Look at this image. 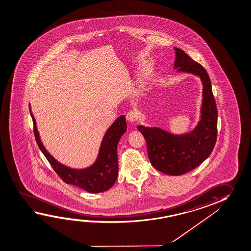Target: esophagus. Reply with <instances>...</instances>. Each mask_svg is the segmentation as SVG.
I'll use <instances>...</instances> for the list:
<instances>
[{
  "mask_svg": "<svg viewBox=\"0 0 251 251\" xmlns=\"http://www.w3.org/2000/svg\"><path fill=\"white\" fill-rule=\"evenodd\" d=\"M138 119V113L135 111H130L127 112L126 114V120L129 122H134Z\"/></svg>",
  "mask_w": 251,
  "mask_h": 251,
  "instance_id": "1",
  "label": "esophagus"
}]
</instances>
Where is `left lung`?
<instances>
[{"mask_svg": "<svg viewBox=\"0 0 251 251\" xmlns=\"http://www.w3.org/2000/svg\"><path fill=\"white\" fill-rule=\"evenodd\" d=\"M175 49V69L195 74L202 81L201 120L191 132L184 135H175L160 128L143 126H139L138 130L147 141L151 165L165 175H181L195 169L210 155L217 139L218 113L206 70L182 50Z\"/></svg>", "mask_w": 251, "mask_h": 251, "instance_id": "left-lung-1", "label": "left lung"}]
</instances>
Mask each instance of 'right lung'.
Wrapping results in <instances>:
<instances>
[{
	"mask_svg": "<svg viewBox=\"0 0 251 251\" xmlns=\"http://www.w3.org/2000/svg\"><path fill=\"white\" fill-rule=\"evenodd\" d=\"M29 111L34 124V134L36 143L56 175L65 183L71 184L89 193L95 194L106 191L114 185L119 172L117 146L121 136L127 128L125 116L118 118L103 136L100 153L95 163L85 169H72L56 161L44 148L36 129V120L31 113V110Z\"/></svg>",
	"mask_w": 251,
	"mask_h": 251,
	"instance_id": "right-lung-1",
	"label": "right lung"
}]
</instances>
